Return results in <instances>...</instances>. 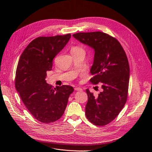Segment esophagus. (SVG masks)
Here are the masks:
<instances>
[{
    "label": "esophagus",
    "mask_w": 152,
    "mask_h": 152,
    "mask_svg": "<svg viewBox=\"0 0 152 152\" xmlns=\"http://www.w3.org/2000/svg\"><path fill=\"white\" fill-rule=\"evenodd\" d=\"M75 90L77 91H82V89L80 87H75Z\"/></svg>",
    "instance_id": "34e87169"
}]
</instances>
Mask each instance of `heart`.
Segmentation results:
<instances>
[{"instance_id":"b5f03b06","label":"heart","mask_w":152,"mask_h":152,"mask_svg":"<svg viewBox=\"0 0 152 152\" xmlns=\"http://www.w3.org/2000/svg\"><path fill=\"white\" fill-rule=\"evenodd\" d=\"M72 50H83V49H82V48L80 47H79V46H75L73 47Z\"/></svg>"}]
</instances>
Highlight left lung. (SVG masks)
<instances>
[{"label": "left lung", "mask_w": 152, "mask_h": 152, "mask_svg": "<svg viewBox=\"0 0 152 152\" xmlns=\"http://www.w3.org/2000/svg\"><path fill=\"white\" fill-rule=\"evenodd\" d=\"M73 36L94 49L90 82L102 83V91L96 97L86 89V117L96 126L107 125L117 117L127 99L130 69L125 50L115 38L102 31L80 32Z\"/></svg>", "instance_id": "left-lung-1"}]
</instances>
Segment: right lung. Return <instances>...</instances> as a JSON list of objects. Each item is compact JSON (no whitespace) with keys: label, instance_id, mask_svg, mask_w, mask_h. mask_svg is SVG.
<instances>
[{"label":"right lung","instance_id":"obj_1","mask_svg":"<svg viewBox=\"0 0 152 152\" xmlns=\"http://www.w3.org/2000/svg\"><path fill=\"white\" fill-rule=\"evenodd\" d=\"M71 34L39 37L22 53L16 68V89L27 110L45 124L58 121L63 115L73 87L53 86L45 79L52 70L54 58L68 43Z\"/></svg>","mask_w":152,"mask_h":152}]
</instances>
